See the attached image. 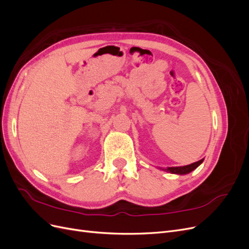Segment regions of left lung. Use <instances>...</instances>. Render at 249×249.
Masks as SVG:
<instances>
[{
    "mask_svg": "<svg viewBox=\"0 0 249 249\" xmlns=\"http://www.w3.org/2000/svg\"><path fill=\"white\" fill-rule=\"evenodd\" d=\"M203 159L197 161V162H194L192 164L189 165H186V166H178V167H167V168H162L163 170L170 172V173H176V175H187V173H189L191 171H193L194 169H196L199 165L202 163Z\"/></svg>",
    "mask_w": 249,
    "mask_h": 249,
    "instance_id": "left-lung-1",
    "label": "left lung"
}]
</instances>
